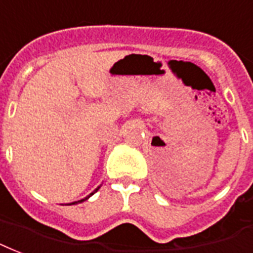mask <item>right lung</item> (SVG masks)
Masks as SVG:
<instances>
[{"instance_id": "1", "label": "right lung", "mask_w": 253, "mask_h": 253, "mask_svg": "<svg viewBox=\"0 0 253 253\" xmlns=\"http://www.w3.org/2000/svg\"><path fill=\"white\" fill-rule=\"evenodd\" d=\"M97 189H98V188H97ZM97 189H96V191H97ZM96 191H94V192H96ZM94 192H93V193H94ZM93 193H90V195H89V196H88V197H85V199H83V200H80V201H76V203H72V204H77V203H83V201H84V200H86V199H89V197L92 196Z\"/></svg>"}]
</instances>
